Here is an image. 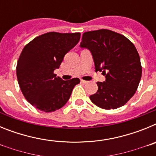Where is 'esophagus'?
Returning <instances> with one entry per match:
<instances>
[{
	"label": "esophagus",
	"instance_id": "34e87169",
	"mask_svg": "<svg viewBox=\"0 0 156 156\" xmlns=\"http://www.w3.org/2000/svg\"><path fill=\"white\" fill-rule=\"evenodd\" d=\"M80 82L83 83H89V81H87V80H81Z\"/></svg>",
	"mask_w": 156,
	"mask_h": 156
}]
</instances>
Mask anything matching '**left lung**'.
<instances>
[{"label":"left lung","mask_w":156,"mask_h":156,"mask_svg":"<svg viewBox=\"0 0 156 156\" xmlns=\"http://www.w3.org/2000/svg\"><path fill=\"white\" fill-rule=\"evenodd\" d=\"M81 48L90 50L95 71L102 72L105 82H98V90L90 95L92 102L104 109L124 105L138 87L142 73L138 52L125 36L109 30L85 32Z\"/></svg>","instance_id":"obj_1"}]
</instances>
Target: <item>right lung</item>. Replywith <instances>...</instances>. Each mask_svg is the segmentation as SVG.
<instances>
[{
    "instance_id": "right-lung-1",
    "label": "right lung",
    "mask_w": 156,
    "mask_h": 156,
    "mask_svg": "<svg viewBox=\"0 0 156 156\" xmlns=\"http://www.w3.org/2000/svg\"><path fill=\"white\" fill-rule=\"evenodd\" d=\"M80 38V33L49 32L34 38L22 51L16 66L18 82L24 97L37 109L51 112L61 108L80 82L79 78L62 80L54 73Z\"/></svg>"
}]
</instances>
